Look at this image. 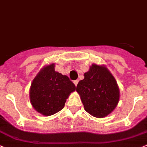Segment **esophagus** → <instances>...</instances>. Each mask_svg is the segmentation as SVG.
<instances>
[{
  "label": "esophagus",
  "mask_w": 147,
  "mask_h": 147,
  "mask_svg": "<svg viewBox=\"0 0 147 147\" xmlns=\"http://www.w3.org/2000/svg\"><path fill=\"white\" fill-rule=\"evenodd\" d=\"M78 82H79V80H75V81H74V84H75V86H77V85H78Z\"/></svg>",
  "instance_id": "esophagus-1"
}]
</instances>
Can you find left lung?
Wrapping results in <instances>:
<instances>
[{
    "mask_svg": "<svg viewBox=\"0 0 147 147\" xmlns=\"http://www.w3.org/2000/svg\"><path fill=\"white\" fill-rule=\"evenodd\" d=\"M76 90L85 111L96 118L112 113L120 98L117 82L105 65L92 64L78 82Z\"/></svg>",
    "mask_w": 147,
    "mask_h": 147,
    "instance_id": "8db88e82",
    "label": "left lung"
}]
</instances>
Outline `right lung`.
<instances>
[{"instance_id": "right-lung-1", "label": "right lung", "mask_w": 147, "mask_h": 147, "mask_svg": "<svg viewBox=\"0 0 147 147\" xmlns=\"http://www.w3.org/2000/svg\"><path fill=\"white\" fill-rule=\"evenodd\" d=\"M55 63L45 65L30 87L31 104L43 116H52L61 111L71 92L75 90L73 82L67 76L55 71Z\"/></svg>"}]
</instances>
